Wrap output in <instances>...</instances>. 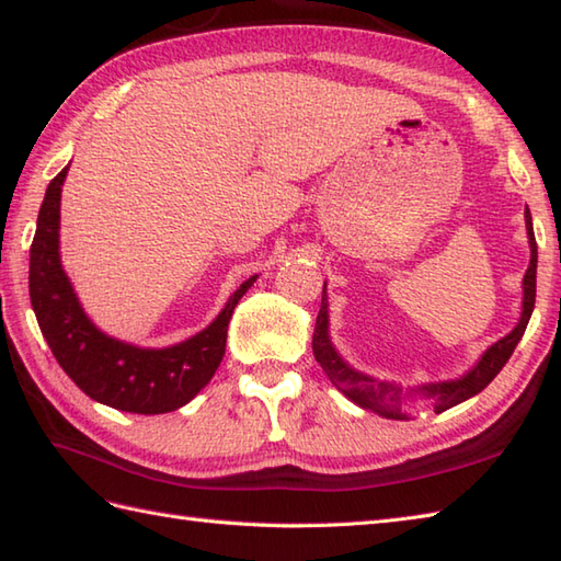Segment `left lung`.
Masks as SVG:
<instances>
[{"label": "left lung", "mask_w": 561, "mask_h": 561, "mask_svg": "<svg viewBox=\"0 0 561 561\" xmlns=\"http://www.w3.org/2000/svg\"><path fill=\"white\" fill-rule=\"evenodd\" d=\"M526 226H528V238H530V265L526 272V279H523V313L518 325L508 332L504 340L492 344L490 350L482 354L480 364L472 368L468 376L458 380H446V383H432L420 388L426 398L434 400L436 412H446L453 404L478 396L480 390L492 383L494 376L502 371L508 356L514 354L516 344L520 342L523 332L528 328V320L535 308V274H538V243H535L533 233V219L530 211L526 209ZM313 356L316 362L323 366L328 374L330 383L335 386L340 392H344L350 400H354L359 408L371 410L378 416H386V420H408V414L402 412V390L398 386L383 383V380L368 378L359 371H354L347 364L340 359V354L330 344L328 337V299H325V287H323V301H320V313L316 318V330H313Z\"/></svg>", "instance_id": "left-lung-1"}]
</instances>
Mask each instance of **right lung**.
<instances>
[{"label":"right lung","mask_w":561,"mask_h":561,"mask_svg":"<svg viewBox=\"0 0 561 561\" xmlns=\"http://www.w3.org/2000/svg\"><path fill=\"white\" fill-rule=\"evenodd\" d=\"M67 169L47 185L38 211V229L31 243L28 289L43 337L50 344L57 364L91 400L137 414L183 408L209 383L221 364L231 313L241 296L253 287L255 277L233 291L207 330L175 347L139 350L103 335L83 316L77 294L59 265V195Z\"/></svg>","instance_id":"1"}]
</instances>
